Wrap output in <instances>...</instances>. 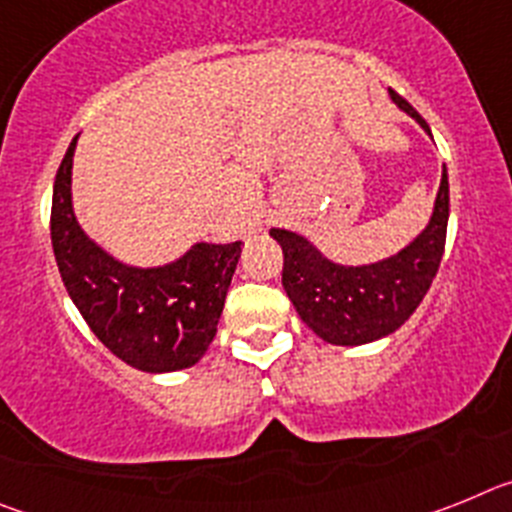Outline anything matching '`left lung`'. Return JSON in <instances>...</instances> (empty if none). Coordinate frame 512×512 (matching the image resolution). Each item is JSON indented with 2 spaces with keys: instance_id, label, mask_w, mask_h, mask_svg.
<instances>
[{
  "instance_id": "left-lung-1",
  "label": "left lung",
  "mask_w": 512,
  "mask_h": 512,
  "mask_svg": "<svg viewBox=\"0 0 512 512\" xmlns=\"http://www.w3.org/2000/svg\"><path fill=\"white\" fill-rule=\"evenodd\" d=\"M392 102L408 112L425 133L428 122L408 99L390 89ZM449 225V174L443 166L441 187L433 215L415 241L395 256L374 264H336L307 241L305 235L271 228V238L282 246V284L297 315L315 336L333 346H361L390 336L423 302L436 277L446 246Z\"/></svg>"
}]
</instances>
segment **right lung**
I'll list each match as a JSON object with an SVG mask.
<instances>
[{"instance_id": "obj_1", "label": "right lung", "mask_w": 512, "mask_h": 512, "mask_svg": "<svg viewBox=\"0 0 512 512\" xmlns=\"http://www.w3.org/2000/svg\"><path fill=\"white\" fill-rule=\"evenodd\" d=\"M76 138L58 166L51 207L53 253L66 292L94 336L125 364L148 374L194 366L217 333L241 241L194 243L176 261L151 269L117 261L76 223Z\"/></svg>"}]
</instances>
